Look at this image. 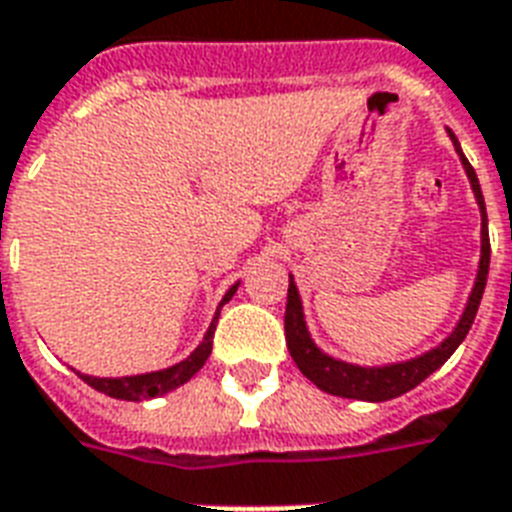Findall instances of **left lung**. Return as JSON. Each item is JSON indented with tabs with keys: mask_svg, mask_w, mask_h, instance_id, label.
<instances>
[{
	"mask_svg": "<svg viewBox=\"0 0 512 512\" xmlns=\"http://www.w3.org/2000/svg\"><path fill=\"white\" fill-rule=\"evenodd\" d=\"M448 136L454 142L462 166L470 177L473 185L475 201L481 206V263H478V276H475V287L467 298L462 319L456 322L454 333L448 335L446 341L435 346V349L424 351L419 357L405 362H392V365H381V368H362V365H351V362H341L325 354L317 343L311 341L308 335L306 319H303V303H300L298 287L290 276V290H287V311H284V335H287V349L300 373L314 381V384L335 397H349V400H368V403H384L392 397H400L405 392H411L413 386H419L427 376H432L443 362L459 349V343L464 341V335L470 333V327L475 322L478 306H481L483 290H486V276H489V260H491V244H489V220H486V204H483L481 185L475 177V169L470 161L464 158L462 147L456 142V136L448 128Z\"/></svg>",
	"mask_w": 512,
	"mask_h": 512,
	"instance_id": "obj_1",
	"label": "left lung"
}]
</instances>
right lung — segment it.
<instances>
[{
    "label": "right lung",
    "instance_id": "1",
    "mask_svg": "<svg viewBox=\"0 0 512 512\" xmlns=\"http://www.w3.org/2000/svg\"><path fill=\"white\" fill-rule=\"evenodd\" d=\"M236 290H239V284H233V287L225 292V298H222L220 306H225V303L233 298V292ZM217 317H220V308H217L212 325H209V330H206L204 341L198 343V349H195L187 360L177 362V365H171V368L155 370V373H142V376H123V378H96V376H83V373H80V378H83L88 386H93L96 392H104V395L115 397V400H131V403H139V400H152V397L166 395V392H171V389L187 384L198 370L204 368V362L209 360V354H212V338H214V327H217Z\"/></svg>",
    "mask_w": 512,
    "mask_h": 512
}]
</instances>
